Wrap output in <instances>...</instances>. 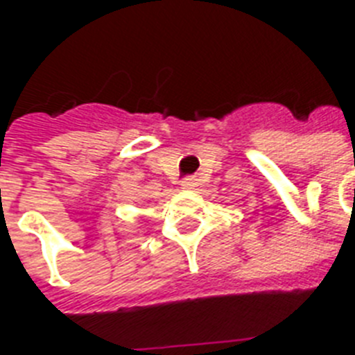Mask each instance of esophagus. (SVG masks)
Segmentation results:
<instances>
[{
  "label": "esophagus",
  "instance_id": "obj_1",
  "mask_svg": "<svg viewBox=\"0 0 355 355\" xmlns=\"http://www.w3.org/2000/svg\"><path fill=\"white\" fill-rule=\"evenodd\" d=\"M181 187H183L184 190H196L197 180L193 178V175H188V178H184V180L181 181Z\"/></svg>",
  "mask_w": 355,
  "mask_h": 355
}]
</instances>
